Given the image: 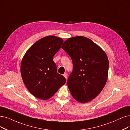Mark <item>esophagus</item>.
Returning <instances> with one entry per match:
<instances>
[{"label":"esophagus","instance_id":"34e87169","mask_svg":"<svg viewBox=\"0 0 130 130\" xmlns=\"http://www.w3.org/2000/svg\"><path fill=\"white\" fill-rule=\"evenodd\" d=\"M63 75H64V77L66 78V79H67V78H68V74H67L66 73H64L63 74Z\"/></svg>","mask_w":130,"mask_h":130}]
</instances>
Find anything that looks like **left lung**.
Masks as SVG:
<instances>
[{
  "mask_svg": "<svg viewBox=\"0 0 130 130\" xmlns=\"http://www.w3.org/2000/svg\"><path fill=\"white\" fill-rule=\"evenodd\" d=\"M71 58L73 69L68 80L73 98L87 103L101 93L107 83L109 60L105 52L88 38L78 36L68 38L62 44Z\"/></svg>",
  "mask_w": 130,
  "mask_h": 130,
  "instance_id": "left-lung-1",
  "label": "left lung"
}]
</instances>
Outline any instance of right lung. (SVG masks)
Returning <instances> with one entry per match:
<instances>
[{"label": "right lung", "instance_id": "obj_1", "mask_svg": "<svg viewBox=\"0 0 130 130\" xmlns=\"http://www.w3.org/2000/svg\"><path fill=\"white\" fill-rule=\"evenodd\" d=\"M62 43L60 37H43L30 46L22 59L20 71L23 83L38 99H50L66 83L64 76L57 73L53 60Z\"/></svg>", "mask_w": 130, "mask_h": 130}]
</instances>
